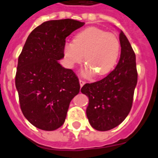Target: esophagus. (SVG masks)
I'll list each match as a JSON object with an SVG mask.
<instances>
[{
	"mask_svg": "<svg viewBox=\"0 0 158 158\" xmlns=\"http://www.w3.org/2000/svg\"><path fill=\"white\" fill-rule=\"evenodd\" d=\"M79 82H80V85H81V87H83V86H84V84H85V81H83V80H81V79L79 80Z\"/></svg>",
	"mask_w": 158,
	"mask_h": 158,
	"instance_id": "obj_1",
	"label": "esophagus"
}]
</instances>
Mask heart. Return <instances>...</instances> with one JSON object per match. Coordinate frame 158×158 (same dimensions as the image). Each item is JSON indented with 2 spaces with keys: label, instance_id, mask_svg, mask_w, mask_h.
<instances>
[{
  "label": "heart",
  "instance_id": "b5f03b06",
  "mask_svg": "<svg viewBox=\"0 0 158 158\" xmlns=\"http://www.w3.org/2000/svg\"><path fill=\"white\" fill-rule=\"evenodd\" d=\"M121 44L115 34L95 27H90L77 33L73 43L64 47L65 60L70 66L82 62L87 64L86 72L94 73L97 77L108 74L118 61Z\"/></svg>",
  "mask_w": 158,
  "mask_h": 158
}]
</instances>
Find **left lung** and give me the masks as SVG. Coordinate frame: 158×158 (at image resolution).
<instances>
[{"label":"left lung","mask_w":158,"mask_h":158,"mask_svg":"<svg viewBox=\"0 0 158 158\" xmlns=\"http://www.w3.org/2000/svg\"><path fill=\"white\" fill-rule=\"evenodd\" d=\"M119 39L121 57L115 69L101 81L84 84L81 90L89 98L86 110L89 123L101 131L114 128L127 118L137 85L134 51L122 31Z\"/></svg>","instance_id":"1"}]
</instances>
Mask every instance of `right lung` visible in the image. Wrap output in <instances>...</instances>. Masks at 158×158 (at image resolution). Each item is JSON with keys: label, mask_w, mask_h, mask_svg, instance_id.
Here are the masks:
<instances>
[{"label": "right lung", "mask_w": 158, "mask_h": 158, "mask_svg": "<svg viewBox=\"0 0 158 158\" xmlns=\"http://www.w3.org/2000/svg\"><path fill=\"white\" fill-rule=\"evenodd\" d=\"M84 24L73 19L45 21L24 44L15 85L23 114L37 128L54 131L62 126L71 100L79 93L77 75L58 60L64 57L66 37Z\"/></svg>", "instance_id": "right-lung-1"}]
</instances>
